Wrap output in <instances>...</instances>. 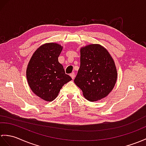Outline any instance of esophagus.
I'll list each match as a JSON object with an SVG mask.
<instances>
[{
	"label": "esophagus",
	"instance_id": "1",
	"mask_svg": "<svg viewBox=\"0 0 146 146\" xmlns=\"http://www.w3.org/2000/svg\"><path fill=\"white\" fill-rule=\"evenodd\" d=\"M70 76L72 78L73 80L74 78V77H75V74H74V73H72L70 74Z\"/></svg>",
	"mask_w": 146,
	"mask_h": 146
}]
</instances>
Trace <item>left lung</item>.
Masks as SVG:
<instances>
[{
  "instance_id": "1",
  "label": "left lung",
  "mask_w": 146,
  "mask_h": 146,
  "mask_svg": "<svg viewBox=\"0 0 146 146\" xmlns=\"http://www.w3.org/2000/svg\"><path fill=\"white\" fill-rule=\"evenodd\" d=\"M115 63L108 51L100 44H90L80 49V67L74 80L91 102L106 97L116 83Z\"/></svg>"
}]
</instances>
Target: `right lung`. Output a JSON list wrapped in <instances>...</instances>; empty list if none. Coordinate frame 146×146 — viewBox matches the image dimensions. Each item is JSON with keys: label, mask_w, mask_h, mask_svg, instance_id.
Returning <instances> with one entry per match:
<instances>
[{"label": "right lung", "mask_w": 146, "mask_h": 146, "mask_svg": "<svg viewBox=\"0 0 146 146\" xmlns=\"http://www.w3.org/2000/svg\"><path fill=\"white\" fill-rule=\"evenodd\" d=\"M63 46L46 43L36 50L26 70L27 82L33 93L46 101H52L64 84L72 80L58 62Z\"/></svg>", "instance_id": "1"}]
</instances>
